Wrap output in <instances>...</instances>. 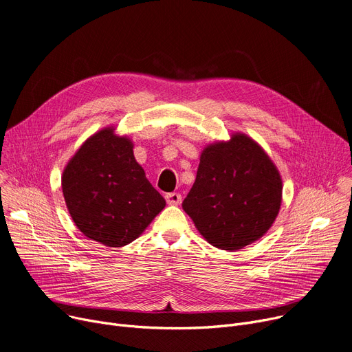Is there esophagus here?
<instances>
[{
  "label": "esophagus",
  "mask_w": 352,
  "mask_h": 352,
  "mask_svg": "<svg viewBox=\"0 0 352 352\" xmlns=\"http://www.w3.org/2000/svg\"><path fill=\"white\" fill-rule=\"evenodd\" d=\"M166 199H167L168 205H179L182 201V197L178 192H170L166 195Z\"/></svg>",
  "instance_id": "34e87169"
}]
</instances>
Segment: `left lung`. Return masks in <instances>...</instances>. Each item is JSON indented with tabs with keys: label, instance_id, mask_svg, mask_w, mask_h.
Masks as SVG:
<instances>
[{
	"label": "left lung",
	"instance_id": "8db88e82",
	"mask_svg": "<svg viewBox=\"0 0 352 352\" xmlns=\"http://www.w3.org/2000/svg\"><path fill=\"white\" fill-rule=\"evenodd\" d=\"M282 177L273 161L246 134L204 148L197 178L182 202L212 246L238 250L273 225L282 204Z\"/></svg>",
	"mask_w": 352,
	"mask_h": 352
}]
</instances>
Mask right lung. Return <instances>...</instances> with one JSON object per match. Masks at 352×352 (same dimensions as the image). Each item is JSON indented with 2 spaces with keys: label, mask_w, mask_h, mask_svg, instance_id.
Wrapping results in <instances>:
<instances>
[{
  "label": "right lung",
  "mask_w": 352,
  "mask_h": 352,
  "mask_svg": "<svg viewBox=\"0 0 352 352\" xmlns=\"http://www.w3.org/2000/svg\"><path fill=\"white\" fill-rule=\"evenodd\" d=\"M62 192L78 229L122 248L137 239L166 206L133 154V142L106 127L80 146L62 174Z\"/></svg>",
  "instance_id": "1"
}]
</instances>
